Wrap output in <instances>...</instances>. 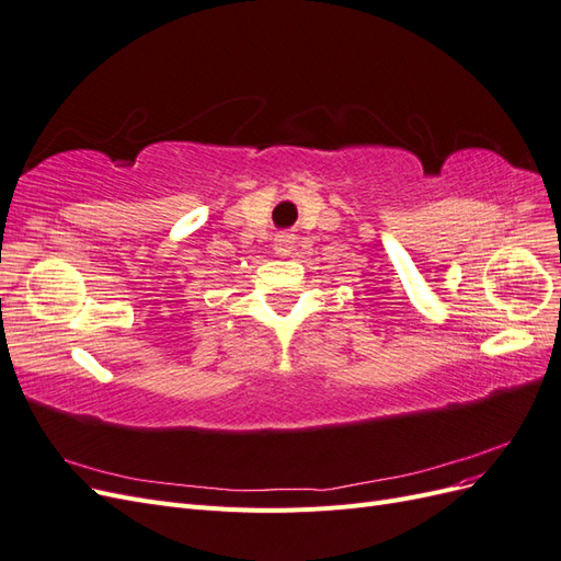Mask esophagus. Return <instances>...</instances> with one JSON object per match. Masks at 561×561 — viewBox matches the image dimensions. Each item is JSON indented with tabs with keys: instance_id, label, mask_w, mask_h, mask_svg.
Returning <instances> with one entry per match:
<instances>
[{
	"instance_id": "esophagus-1",
	"label": "esophagus",
	"mask_w": 561,
	"mask_h": 561,
	"mask_svg": "<svg viewBox=\"0 0 561 561\" xmlns=\"http://www.w3.org/2000/svg\"><path fill=\"white\" fill-rule=\"evenodd\" d=\"M295 233H287V231H280L276 239H274V252L278 254V257H285V254H290L295 250Z\"/></svg>"
}]
</instances>
